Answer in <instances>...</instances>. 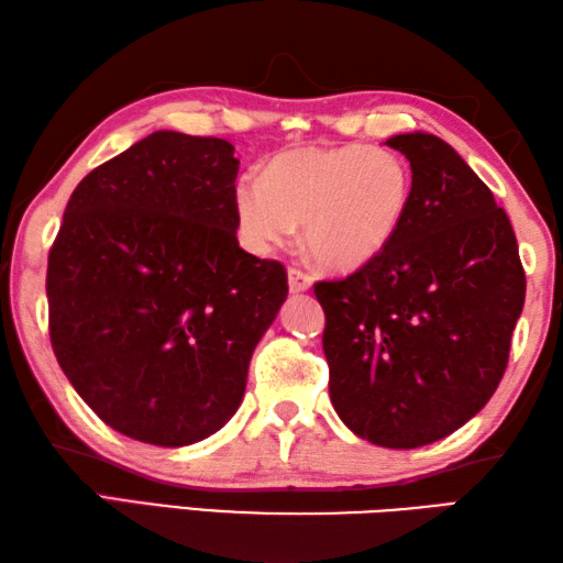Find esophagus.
Returning a JSON list of instances; mask_svg holds the SVG:
<instances>
[{"mask_svg":"<svg viewBox=\"0 0 563 563\" xmlns=\"http://www.w3.org/2000/svg\"><path fill=\"white\" fill-rule=\"evenodd\" d=\"M288 285H290V292H305V290H310L312 278L300 268H290L288 271Z\"/></svg>","mask_w":563,"mask_h":563,"instance_id":"34e87169","label":"esophagus"}]
</instances>
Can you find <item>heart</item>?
Masks as SVG:
<instances>
[{
  "label": "heart",
  "mask_w": 563,
  "mask_h": 563,
  "mask_svg": "<svg viewBox=\"0 0 563 563\" xmlns=\"http://www.w3.org/2000/svg\"><path fill=\"white\" fill-rule=\"evenodd\" d=\"M412 203V168L393 148L347 144L275 156L261 184L235 190L245 243L258 253L288 245L298 223L308 251L350 273L383 255Z\"/></svg>",
  "instance_id": "1"
}]
</instances>
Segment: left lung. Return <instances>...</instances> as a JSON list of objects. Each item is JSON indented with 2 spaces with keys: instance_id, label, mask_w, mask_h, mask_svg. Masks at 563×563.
<instances>
[{
  "instance_id": "obj_1",
  "label": "left lung",
  "mask_w": 563,
  "mask_h": 563,
  "mask_svg": "<svg viewBox=\"0 0 563 563\" xmlns=\"http://www.w3.org/2000/svg\"><path fill=\"white\" fill-rule=\"evenodd\" d=\"M387 146L412 168V203L387 251L316 283L330 399L362 440L415 450L489 402L509 362L527 278L504 208L432 133Z\"/></svg>"
}]
</instances>
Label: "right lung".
Instances as JSON below:
<instances>
[{
	"instance_id": "right-lung-1",
	"label": "right lung",
	"mask_w": 563,
	"mask_h": 563,
	"mask_svg": "<svg viewBox=\"0 0 563 563\" xmlns=\"http://www.w3.org/2000/svg\"><path fill=\"white\" fill-rule=\"evenodd\" d=\"M223 139L156 131L74 188L49 251V338L64 375L113 430L201 442L241 407L251 355L288 273L238 245Z\"/></svg>"
}]
</instances>
